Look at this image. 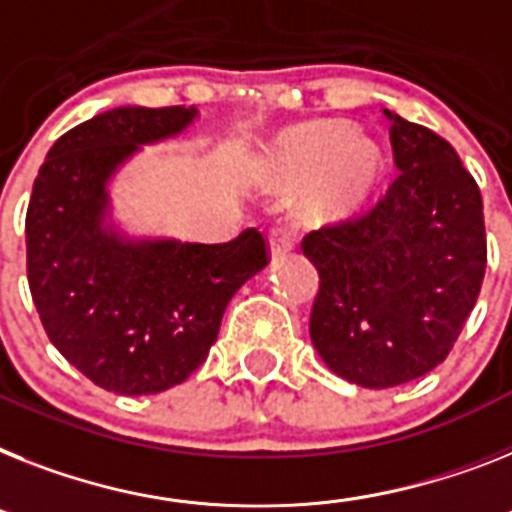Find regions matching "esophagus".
<instances>
[{
  "instance_id": "obj_1",
  "label": "esophagus",
  "mask_w": 512,
  "mask_h": 512,
  "mask_svg": "<svg viewBox=\"0 0 512 512\" xmlns=\"http://www.w3.org/2000/svg\"><path fill=\"white\" fill-rule=\"evenodd\" d=\"M293 232L290 230H272V235H269V256H272V261H280L285 259L287 253L293 251Z\"/></svg>"
}]
</instances>
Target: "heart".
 <instances>
[{"label":"heart","mask_w":512,"mask_h":512,"mask_svg":"<svg viewBox=\"0 0 512 512\" xmlns=\"http://www.w3.org/2000/svg\"><path fill=\"white\" fill-rule=\"evenodd\" d=\"M382 154L377 143L348 133L335 122H308L277 138L261 162L266 188L287 190L314 174L301 198L306 222H337L358 209L377 183Z\"/></svg>","instance_id":"obj_1"}]
</instances>
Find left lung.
<instances>
[{"label":"left lung","instance_id":"obj_1","mask_svg":"<svg viewBox=\"0 0 512 512\" xmlns=\"http://www.w3.org/2000/svg\"><path fill=\"white\" fill-rule=\"evenodd\" d=\"M398 177L358 219L308 232L311 342L337 377L384 390L453 350L487 269L479 185L445 138L387 112Z\"/></svg>","mask_w":512,"mask_h":512}]
</instances>
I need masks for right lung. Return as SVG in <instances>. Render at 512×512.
<instances>
[{"label":"right lung","instance_id":"1","mask_svg":"<svg viewBox=\"0 0 512 512\" xmlns=\"http://www.w3.org/2000/svg\"><path fill=\"white\" fill-rule=\"evenodd\" d=\"M196 107H117L54 143L25 214L28 285L54 348L117 395H154L206 361L227 303L266 266V240L128 238L109 180L141 146L167 141Z\"/></svg>","mask_w":512,"mask_h":512}]
</instances>
